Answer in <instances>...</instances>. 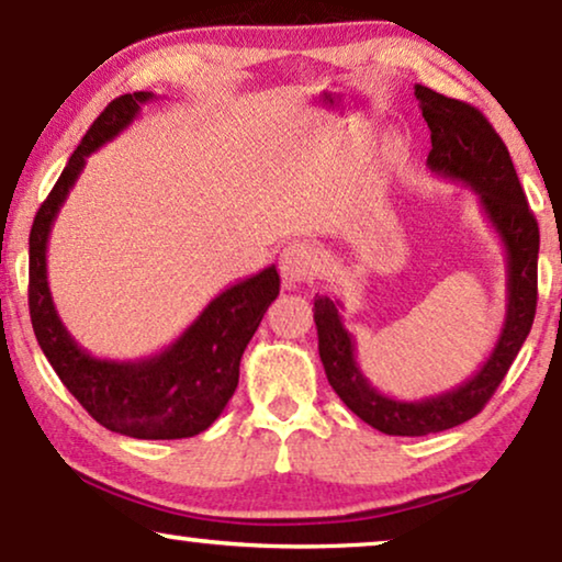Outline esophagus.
Segmentation results:
<instances>
[{
    "mask_svg": "<svg viewBox=\"0 0 562 562\" xmlns=\"http://www.w3.org/2000/svg\"><path fill=\"white\" fill-rule=\"evenodd\" d=\"M316 246L305 241L288 244L280 254V272L290 288H301L316 277Z\"/></svg>",
    "mask_w": 562,
    "mask_h": 562,
    "instance_id": "34e87169",
    "label": "esophagus"
}]
</instances>
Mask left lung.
<instances>
[{
  "instance_id": "1",
  "label": "left lung",
  "mask_w": 562,
  "mask_h": 562,
  "mask_svg": "<svg viewBox=\"0 0 562 562\" xmlns=\"http://www.w3.org/2000/svg\"><path fill=\"white\" fill-rule=\"evenodd\" d=\"M416 100L431 131L426 167L437 177L468 184L477 194L485 218L506 249V318L481 370L465 383L422 401H401L380 393L364 378L355 357V339L344 328L341 303L326 295L313 301L318 355L326 378L349 411L372 429L391 437H424L477 416L519 355L537 311V254L540 228L529 211L508 148L473 104L452 100L416 85Z\"/></svg>"
}]
</instances>
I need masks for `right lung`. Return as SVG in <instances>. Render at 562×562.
<instances>
[{
    "mask_svg": "<svg viewBox=\"0 0 562 562\" xmlns=\"http://www.w3.org/2000/svg\"><path fill=\"white\" fill-rule=\"evenodd\" d=\"M154 100V92L120 94L71 154L30 228L27 303L43 355L94 422L133 439H184L205 431L234 395L246 344L280 295L274 265L215 295L179 339L144 359H100L81 349L58 318L48 288L50 228L87 156L120 136Z\"/></svg>",
    "mask_w": 562,
    "mask_h": 562,
    "instance_id": "add662e5",
    "label": "right lung"
}]
</instances>
